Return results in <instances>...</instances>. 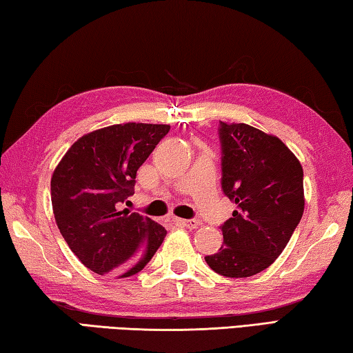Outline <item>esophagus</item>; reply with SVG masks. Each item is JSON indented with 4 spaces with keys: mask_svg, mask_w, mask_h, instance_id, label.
Here are the masks:
<instances>
[{
    "mask_svg": "<svg viewBox=\"0 0 353 353\" xmlns=\"http://www.w3.org/2000/svg\"><path fill=\"white\" fill-rule=\"evenodd\" d=\"M174 223L179 224V225L188 227V229H196V227L199 225V221L198 219H179V218H176Z\"/></svg>",
    "mask_w": 353,
    "mask_h": 353,
    "instance_id": "obj_1",
    "label": "esophagus"
}]
</instances>
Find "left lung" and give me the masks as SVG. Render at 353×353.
I'll return each instance as SVG.
<instances>
[{
  "label": "left lung",
  "mask_w": 353,
  "mask_h": 353,
  "mask_svg": "<svg viewBox=\"0 0 353 353\" xmlns=\"http://www.w3.org/2000/svg\"><path fill=\"white\" fill-rule=\"evenodd\" d=\"M221 188L236 210L221 225L224 246L205 261L224 277H250L276 261L301 223L303 170L277 137L219 121Z\"/></svg>",
  "instance_id": "obj_1"
}]
</instances>
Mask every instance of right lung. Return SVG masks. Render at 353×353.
<instances>
[{
  "label": "right lung",
  "mask_w": 353,
  "mask_h": 353,
  "mask_svg": "<svg viewBox=\"0 0 353 353\" xmlns=\"http://www.w3.org/2000/svg\"><path fill=\"white\" fill-rule=\"evenodd\" d=\"M168 132L166 124L145 123L94 130L54 170L51 202L59 230L82 265L99 276H134L165 240V227L121 205L134 194L137 171Z\"/></svg>",
  "instance_id": "add662e5"
}]
</instances>
